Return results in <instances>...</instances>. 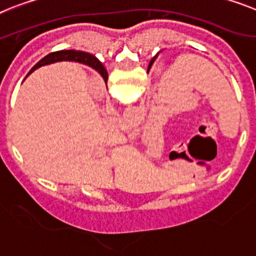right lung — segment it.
Instances as JSON below:
<instances>
[{
    "instance_id": "obj_1",
    "label": "right lung",
    "mask_w": 256,
    "mask_h": 256,
    "mask_svg": "<svg viewBox=\"0 0 256 256\" xmlns=\"http://www.w3.org/2000/svg\"><path fill=\"white\" fill-rule=\"evenodd\" d=\"M62 60H74V62H80L82 63V64L89 66V67L96 70V71L104 78V82H107L108 75H107V71L104 67V64H102L94 56H92V54L89 53H84V52H78H78H76V50H58V52L48 54V56H44L42 60L37 63L36 66H34V68L30 70V72H34L36 68H38V67H41V66H46L50 64V63L56 62H62ZM30 74H28V75H30Z\"/></svg>"
}]
</instances>
